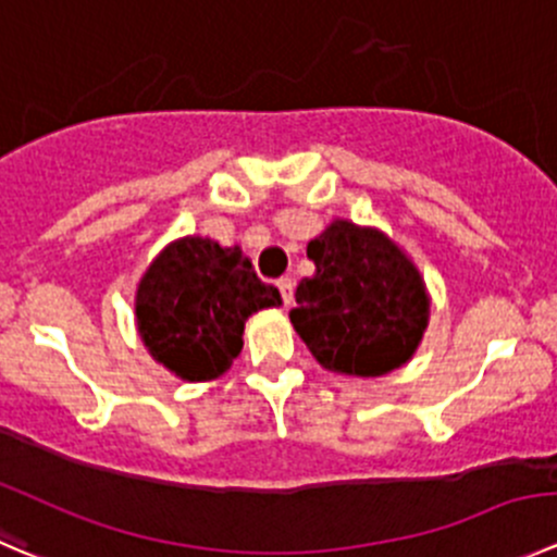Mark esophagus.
<instances>
[{
	"instance_id": "obj_1",
	"label": "esophagus",
	"mask_w": 557,
	"mask_h": 557,
	"mask_svg": "<svg viewBox=\"0 0 557 557\" xmlns=\"http://www.w3.org/2000/svg\"><path fill=\"white\" fill-rule=\"evenodd\" d=\"M276 286H278V292H281V300H284V306H289L292 295H295V281H292L289 276H284V278L276 281Z\"/></svg>"
}]
</instances>
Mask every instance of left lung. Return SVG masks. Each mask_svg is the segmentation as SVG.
Wrapping results in <instances>:
<instances>
[{
  "instance_id": "8db88e82",
  "label": "left lung",
  "mask_w": 557,
  "mask_h": 557,
  "mask_svg": "<svg viewBox=\"0 0 557 557\" xmlns=\"http://www.w3.org/2000/svg\"><path fill=\"white\" fill-rule=\"evenodd\" d=\"M317 273L297 284L289 319L317 362L346 376H384L411 360L428 327L425 281L373 227L335 219L308 244Z\"/></svg>"
}]
</instances>
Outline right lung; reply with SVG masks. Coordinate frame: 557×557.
I'll list each match as a JSON object with an SVG mask.
<instances>
[{"instance_id":"1","label":"right lung","mask_w":557,"mask_h":557,"mask_svg":"<svg viewBox=\"0 0 557 557\" xmlns=\"http://www.w3.org/2000/svg\"><path fill=\"white\" fill-rule=\"evenodd\" d=\"M281 306L276 286L257 278L244 251L211 238L173 240L137 284V333L148 355L184 382H208L244 349V324Z\"/></svg>"}]
</instances>
